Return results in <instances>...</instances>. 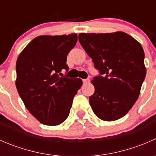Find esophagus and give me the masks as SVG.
<instances>
[{
    "mask_svg": "<svg viewBox=\"0 0 156 156\" xmlns=\"http://www.w3.org/2000/svg\"><path fill=\"white\" fill-rule=\"evenodd\" d=\"M83 82H84V84L89 83L90 82V79H89V78H86V79H84V80H83Z\"/></svg>",
    "mask_w": 156,
    "mask_h": 156,
    "instance_id": "34e87169",
    "label": "esophagus"
}]
</instances>
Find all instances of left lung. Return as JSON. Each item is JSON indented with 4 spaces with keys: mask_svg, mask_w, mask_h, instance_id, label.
<instances>
[{
    "mask_svg": "<svg viewBox=\"0 0 156 156\" xmlns=\"http://www.w3.org/2000/svg\"><path fill=\"white\" fill-rule=\"evenodd\" d=\"M78 40L100 72L91 81L95 87L89 97L93 112L106 122L124 117L136 103L145 79L142 46L122 31L80 33Z\"/></svg>",
    "mask_w": 156,
    "mask_h": 156,
    "instance_id": "8db88e82",
    "label": "left lung"
}]
</instances>
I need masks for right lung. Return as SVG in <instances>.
Masks as SVG:
<instances>
[{
	"instance_id": "right-lung-1",
	"label": "right lung",
	"mask_w": 156,
	"mask_h": 156,
	"mask_svg": "<svg viewBox=\"0 0 156 156\" xmlns=\"http://www.w3.org/2000/svg\"><path fill=\"white\" fill-rule=\"evenodd\" d=\"M77 41L76 34L38 36L18 56L17 90L29 112L44 125L62 123L81 87L80 78L60 77L62 69L69 71L67 55Z\"/></svg>"
}]
</instances>
